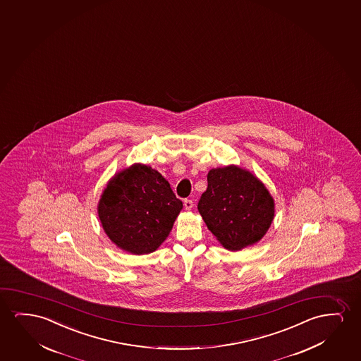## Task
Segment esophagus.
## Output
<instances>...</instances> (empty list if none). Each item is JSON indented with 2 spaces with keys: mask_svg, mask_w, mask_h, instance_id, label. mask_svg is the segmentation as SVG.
Returning <instances> with one entry per match:
<instances>
[{
  "mask_svg": "<svg viewBox=\"0 0 361 361\" xmlns=\"http://www.w3.org/2000/svg\"><path fill=\"white\" fill-rule=\"evenodd\" d=\"M193 205V200H190V199H185L184 200V208H185V210H192Z\"/></svg>",
  "mask_w": 361,
  "mask_h": 361,
  "instance_id": "obj_1",
  "label": "esophagus"
}]
</instances>
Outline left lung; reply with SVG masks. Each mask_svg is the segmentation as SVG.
<instances>
[{"label":"left lung","mask_w":361,"mask_h":361,"mask_svg":"<svg viewBox=\"0 0 361 361\" xmlns=\"http://www.w3.org/2000/svg\"><path fill=\"white\" fill-rule=\"evenodd\" d=\"M198 210L219 243L238 251L264 238L274 220V202L259 178L231 164L209 171Z\"/></svg>","instance_id":"1"}]
</instances>
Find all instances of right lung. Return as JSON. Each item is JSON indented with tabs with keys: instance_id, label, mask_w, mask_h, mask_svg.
<instances>
[{
	"instance_id": "obj_1",
	"label": "right lung",
	"mask_w": 361,
	"mask_h": 361,
	"mask_svg": "<svg viewBox=\"0 0 361 361\" xmlns=\"http://www.w3.org/2000/svg\"><path fill=\"white\" fill-rule=\"evenodd\" d=\"M182 200L162 174L135 163L109 180L97 205L102 228L117 247L133 255L151 254L171 233Z\"/></svg>"
}]
</instances>
